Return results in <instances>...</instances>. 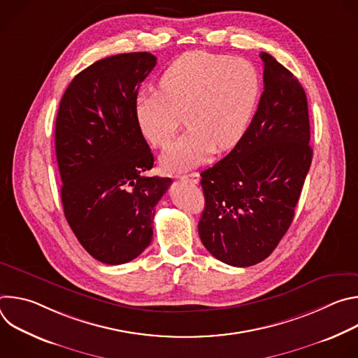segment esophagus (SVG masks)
Listing matches in <instances>:
<instances>
[{
	"label": "esophagus",
	"mask_w": 358,
	"mask_h": 358,
	"mask_svg": "<svg viewBox=\"0 0 358 358\" xmlns=\"http://www.w3.org/2000/svg\"><path fill=\"white\" fill-rule=\"evenodd\" d=\"M178 178L184 180V181H189L192 184H198L199 181V174L198 173H191V174H184V176H178Z\"/></svg>",
	"instance_id": "obj_1"
}]
</instances>
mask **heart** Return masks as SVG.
I'll return each instance as SVG.
<instances>
[{
    "label": "heart",
    "mask_w": 358,
    "mask_h": 358,
    "mask_svg": "<svg viewBox=\"0 0 358 358\" xmlns=\"http://www.w3.org/2000/svg\"><path fill=\"white\" fill-rule=\"evenodd\" d=\"M160 86L137 94L136 122L152 145L166 147L185 116L188 130L162 157L167 171H180L241 141L257 110L262 79L246 59L191 50L164 71Z\"/></svg>",
    "instance_id": "heart-1"
}]
</instances>
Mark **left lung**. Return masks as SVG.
I'll list each match as a JSON object with an SVG mask.
<instances>
[{
  "label": "left lung",
  "instance_id": "left-lung-1",
  "mask_svg": "<svg viewBox=\"0 0 358 358\" xmlns=\"http://www.w3.org/2000/svg\"><path fill=\"white\" fill-rule=\"evenodd\" d=\"M264 61V93L246 133L227 157L201 173L206 208L198 234L218 261L257 265L289 229L313 150L308 97L272 55Z\"/></svg>",
  "mask_w": 358,
  "mask_h": 358
}]
</instances>
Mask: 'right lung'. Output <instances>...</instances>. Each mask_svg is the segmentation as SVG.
<instances>
[{
	"instance_id": "obj_1",
	"label": "right lung",
	"mask_w": 358,
	"mask_h": 358,
	"mask_svg": "<svg viewBox=\"0 0 358 358\" xmlns=\"http://www.w3.org/2000/svg\"><path fill=\"white\" fill-rule=\"evenodd\" d=\"M156 64L148 52L94 62L72 79L57 116L65 218L108 265L130 262L151 243L155 207L173 182L144 176L155 157L134 115L138 86Z\"/></svg>"
}]
</instances>
